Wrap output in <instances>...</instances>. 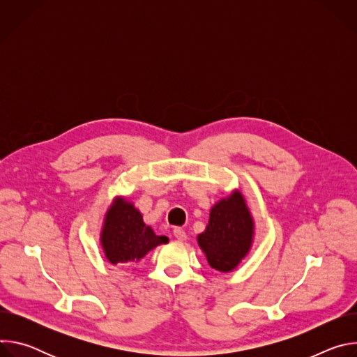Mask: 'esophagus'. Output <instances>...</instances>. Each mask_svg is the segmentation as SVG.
<instances>
[{"label":"esophagus","mask_w":357,"mask_h":357,"mask_svg":"<svg viewBox=\"0 0 357 357\" xmlns=\"http://www.w3.org/2000/svg\"><path fill=\"white\" fill-rule=\"evenodd\" d=\"M174 237L176 238V240H179V241H185L186 240V233H185V230L183 229H175L174 230Z\"/></svg>","instance_id":"esophagus-1"}]
</instances>
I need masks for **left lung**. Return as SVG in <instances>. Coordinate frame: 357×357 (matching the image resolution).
I'll return each instance as SVG.
<instances>
[{
	"label": "left lung",
	"instance_id": "left-lung-1",
	"mask_svg": "<svg viewBox=\"0 0 357 357\" xmlns=\"http://www.w3.org/2000/svg\"><path fill=\"white\" fill-rule=\"evenodd\" d=\"M254 234L256 223L245 197L234 189L212 206L209 223L196 238L209 266L216 271L230 273L248 256Z\"/></svg>",
	"mask_w": 357,
	"mask_h": 357
}]
</instances>
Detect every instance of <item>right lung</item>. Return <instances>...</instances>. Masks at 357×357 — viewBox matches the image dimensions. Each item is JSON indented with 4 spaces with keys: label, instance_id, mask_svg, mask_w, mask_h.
I'll use <instances>...</instances> for the list:
<instances>
[{
    "label": "right lung",
    "instance_id": "1",
    "mask_svg": "<svg viewBox=\"0 0 357 357\" xmlns=\"http://www.w3.org/2000/svg\"><path fill=\"white\" fill-rule=\"evenodd\" d=\"M168 241L167 236H157L145 225L131 200L124 196L113 199L100 231V245L110 264L138 263L151 250Z\"/></svg>",
    "mask_w": 357,
    "mask_h": 357
}]
</instances>
